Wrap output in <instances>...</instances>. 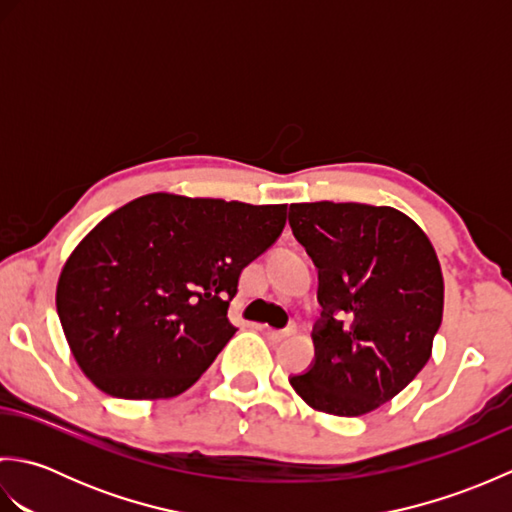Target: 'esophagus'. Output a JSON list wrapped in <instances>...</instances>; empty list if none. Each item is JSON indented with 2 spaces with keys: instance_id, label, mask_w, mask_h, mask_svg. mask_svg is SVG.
<instances>
[{
  "instance_id": "obj_1",
  "label": "esophagus",
  "mask_w": 512,
  "mask_h": 512,
  "mask_svg": "<svg viewBox=\"0 0 512 512\" xmlns=\"http://www.w3.org/2000/svg\"><path fill=\"white\" fill-rule=\"evenodd\" d=\"M268 339L275 341V343H281L284 339H288V336L295 334V328H286V330H268Z\"/></svg>"
}]
</instances>
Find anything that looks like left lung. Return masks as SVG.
I'll return each mask as SVG.
<instances>
[{"instance_id": "obj_1", "label": "left lung", "mask_w": 512, "mask_h": 512, "mask_svg": "<svg viewBox=\"0 0 512 512\" xmlns=\"http://www.w3.org/2000/svg\"><path fill=\"white\" fill-rule=\"evenodd\" d=\"M297 242L319 268L314 365L290 385L312 409L354 418L385 405L427 365L444 279L427 233L398 209L290 204Z\"/></svg>"}]
</instances>
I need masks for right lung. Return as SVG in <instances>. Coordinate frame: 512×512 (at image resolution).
I'll use <instances>...</instances> for the list:
<instances>
[{
    "instance_id": "1",
    "label": "right lung",
    "mask_w": 512,
    "mask_h": 512,
    "mask_svg": "<svg viewBox=\"0 0 512 512\" xmlns=\"http://www.w3.org/2000/svg\"><path fill=\"white\" fill-rule=\"evenodd\" d=\"M286 209L149 193L103 217L57 284L83 374L125 400L187 391L237 332L226 314L239 275L275 244Z\"/></svg>"
}]
</instances>
